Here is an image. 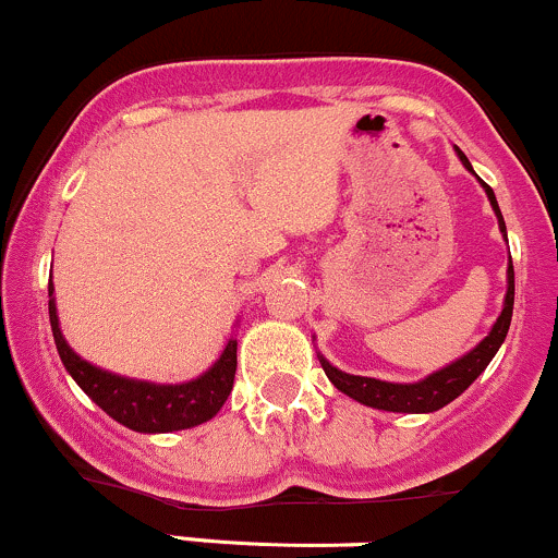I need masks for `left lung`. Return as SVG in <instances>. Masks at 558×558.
Wrapping results in <instances>:
<instances>
[{
	"label": "left lung",
	"instance_id": "obj_1",
	"mask_svg": "<svg viewBox=\"0 0 558 558\" xmlns=\"http://www.w3.org/2000/svg\"><path fill=\"white\" fill-rule=\"evenodd\" d=\"M454 151H458V159L463 161L465 170L473 172L469 157H465L460 148H454ZM478 183H482L484 194H487L489 205H493V209H495V218H497V226H500L502 239L508 242L506 220H502L500 207H497L495 191L489 189V185L484 181H478ZM506 281H508V287H506V298H502V311H500V316L495 319L493 329L487 332V338L478 340V343L473 345L469 353H463V356L454 359V362L445 364V367L436 369V373L425 375L423 380L391 383V380H380V377L351 375V373H343V369L332 367V364H329L327 359L322 356V353H316V356H319V362H322V369H325L329 383H332L338 391H343L345 397L356 399L359 404L373 407V410L404 412V415H428V412L441 410V407H447L449 401L458 399L460 393H463L465 388H469L471 383L476 380V377L482 375L484 369H487V364L493 362L497 349H500L502 340H506L508 327H511V316H513V263H511V255H508Z\"/></svg>",
	"mask_w": 558,
	"mask_h": 558
}]
</instances>
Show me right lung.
<instances>
[{
  "mask_svg": "<svg viewBox=\"0 0 558 558\" xmlns=\"http://www.w3.org/2000/svg\"><path fill=\"white\" fill-rule=\"evenodd\" d=\"M50 295V327L56 338V349L61 353L65 373L76 380V386L87 393L106 415L117 423L128 425L137 434H172V430L194 428L213 421L220 407L229 399L236 375V338H229L223 353L215 359L213 367L194 380L185 383H151L124 377L98 364L87 362L65 343L58 322L56 287L47 284Z\"/></svg>",
  "mask_w": 558,
  "mask_h": 558,
  "instance_id": "obj_1",
  "label": "right lung"
}]
</instances>
